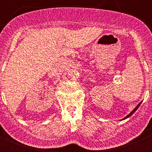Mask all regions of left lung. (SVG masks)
<instances>
[{"label": "left lung", "mask_w": 152, "mask_h": 152, "mask_svg": "<svg viewBox=\"0 0 152 152\" xmlns=\"http://www.w3.org/2000/svg\"><path fill=\"white\" fill-rule=\"evenodd\" d=\"M141 103H142V102H140V103H139V104H137V107H135V108H134V110H132V112H131V113H129V115H126V117H125V118H123V119H122V120H125V119H126V118H129V117H130V116H131V115H132V114H134V112H135V111H136V110H137V109H138V107H140V104H141Z\"/></svg>", "instance_id": "left-lung-1"}]
</instances>
